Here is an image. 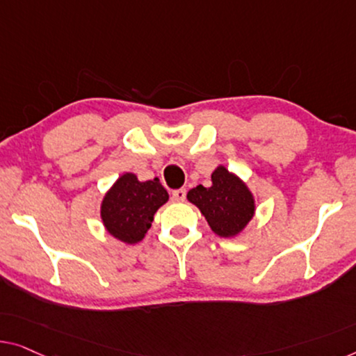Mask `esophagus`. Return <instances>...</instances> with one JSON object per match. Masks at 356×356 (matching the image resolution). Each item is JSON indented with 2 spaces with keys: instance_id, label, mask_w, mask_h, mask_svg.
Instances as JSON below:
<instances>
[{
  "instance_id": "esophagus-1",
  "label": "esophagus",
  "mask_w": 356,
  "mask_h": 356,
  "mask_svg": "<svg viewBox=\"0 0 356 356\" xmlns=\"http://www.w3.org/2000/svg\"><path fill=\"white\" fill-rule=\"evenodd\" d=\"M185 196H187V192H185V188H179V190H174L172 192V200L174 201H185Z\"/></svg>"
}]
</instances>
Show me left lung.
Returning a JSON list of instances; mask_svg holds the SVG:
<instances>
[{"label": "left lung", "mask_w": 356, "mask_h": 356, "mask_svg": "<svg viewBox=\"0 0 356 356\" xmlns=\"http://www.w3.org/2000/svg\"><path fill=\"white\" fill-rule=\"evenodd\" d=\"M211 180V187L198 185L190 190L187 200L201 211L216 235L236 236L245 230L256 212L251 190L225 166H217Z\"/></svg>", "instance_id": "1"}]
</instances>
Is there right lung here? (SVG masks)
<instances>
[{"label": "right lung", "mask_w": 356, "mask_h": 356, "mask_svg": "<svg viewBox=\"0 0 356 356\" xmlns=\"http://www.w3.org/2000/svg\"><path fill=\"white\" fill-rule=\"evenodd\" d=\"M169 200L166 188L156 177L140 182L136 174L126 172L105 193L100 217L111 236L136 245L144 240L153 216Z\"/></svg>", "instance_id": "1"}]
</instances>
